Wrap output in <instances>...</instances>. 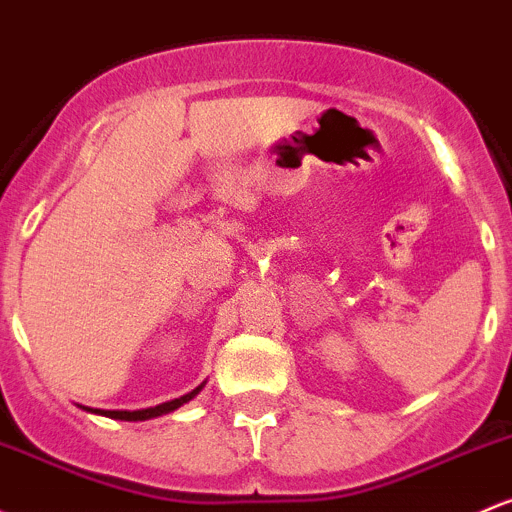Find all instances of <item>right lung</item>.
Returning a JSON list of instances; mask_svg holds the SVG:
<instances>
[{
  "label": "right lung",
  "instance_id": "1",
  "mask_svg": "<svg viewBox=\"0 0 512 512\" xmlns=\"http://www.w3.org/2000/svg\"><path fill=\"white\" fill-rule=\"evenodd\" d=\"M201 386L199 389H194L192 393H187V396H179V398H174V401L160 403V406H155V408H143V411H97V408H94V413H101V415H106V418H114V420H150V418H157V415L172 413L174 408H179V406H184L187 401H192L196 393L201 391Z\"/></svg>",
  "mask_w": 512,
  "mask_h": 512
}]
</instances>
